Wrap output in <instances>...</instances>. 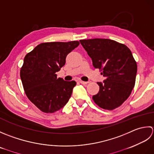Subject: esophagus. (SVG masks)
I'll return each mask as SVG.
<instances>
[{
  "mask_svg": "<svg viewBox=\"0 0 154 154\" xmlns=\"http://www.w3.org/2000/svg\"><path fill=\"white\" fill-rule=\"evenodd\" d=\"M79 82L80 83V84H84V85H85V84H88V82H84V81H82V80H80Z\"/></svg>",
  "mask_w": 154,
  "mask_h": 154,
  "instance_id": "obj_1",
  "label": "esophagus"
}]
</instances>
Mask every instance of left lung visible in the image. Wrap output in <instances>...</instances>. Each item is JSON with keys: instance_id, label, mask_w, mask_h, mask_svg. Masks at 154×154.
Wrapping results in <instances>:
<instances>
[{"instance_id": "8db88e82", "label": "left lung", "mask_w": 154, "mask_h": 154, "mask_svg": "<svg viewBox=\"0 0 154 154\" xmlns=\"http://www.w3.org/2000/svg\"><path fill=\"white\" fill-rule=\"evenodd\" d=\"M80 42L92 58L94 67L106 78L97 82L100 90L93 96L99 107L112 110L120 106L132 91L137 74V64L128 47L115 40L94 38Z\"/></svg>"}]
</instances>
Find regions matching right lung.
I'll return each mask as SVG.
<instances>
[{"mask_svg":"<svg viewBox=\"0 0 154 154\" xmlns=\"http://www.w3.org/2000/svg\"><path fill=\"white\" fill-rule=\"evenodd\" d=\"M79 44L78 41L42 43L25 56L20 69L22 83L28 98L42 112L54 113L70 99L76 82L58 78L56 73Z\"/></svg>","mask_w":154,"mask_h":154,"instance_id":"right-lung-1","label":"right lung"}]
</instances>
